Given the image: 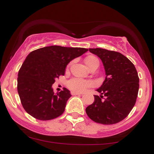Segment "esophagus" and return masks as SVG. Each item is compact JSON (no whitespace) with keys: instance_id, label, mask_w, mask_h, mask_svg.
<instances>
[{"instance_id":"obj_1","label":"esophagus","mask_w":154,"mask_h":154,"mask_svg":"<svg viewBox=\"0 0 154 154\" xmlns=\"http://www.w3.org/2000/svg\"><path fill=\"white\" fill-rule=\"evenodd\" d=\"M71 94L72 95H81V94H82V93H77V92H75V91H72L71 92Z\"/></svg>"}]
</instances>
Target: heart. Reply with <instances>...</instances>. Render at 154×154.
Wrapping results in <instances>:
<instances>
[{
    "mask_svg": "<svg viewBox=\"0 0 154 154\" xmlns=\"http://www.w3.org/2000/svg\"><path fill=\"white\" fill-rule=\"evenodd\" d=\"M96 63H99L98 60L93 56H88L85 59V63L88 67ZM92 85H93V82L91 81L85 80V79L79 78L73 79L69 82V88L72 91L77 92L84 91L86 88Z\"/></svg>",
    "mask_w": 154,
    "mask_h": 154,
    "instance_id": "1",
    "label": "heart"
}]
</instances>
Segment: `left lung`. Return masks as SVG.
<instances>
[{
	"label": "left lung",
	"instance_id": "left-lung-1",
	"mask_svg": "<svg viewBox=\"0 0 154 154\" xmlns=\"http://www.w3.org/2000/svg\"><path fill=\"white\" fill-rule=\"evenodd\" d=\"M103 63L106 77L96 90L100 96L86 108V114L95 122L113 125L127 117L135 106L139 90V77L135 66L119 52L103 48H89ZM102 94L106 97L101 100Z\"/></svg>",
	"mask_w": 154,
	"mask_h": 154
}]
</instances>
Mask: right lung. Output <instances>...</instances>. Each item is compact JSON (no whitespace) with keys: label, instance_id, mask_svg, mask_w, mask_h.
Masks as SVG:
<instances>
[{"label":"right lung","instance_id":"obj_1","mask_svg":"<svg viewBox=\"0 0 154 154\" xmlns=\"http://www.w3.org/2000/svg\"><path fill=\"white\" fill-rule=\"evenodd\" d=\"M88 51L84 48L51 45L28 54L18 73L17 91L22 106L29 115L40 120L61 116L72 96L66 88L54 93L55 79L64 75L66 66Z\"/></svg>","mask_w":154,"mask_h":154}]
</instances>
